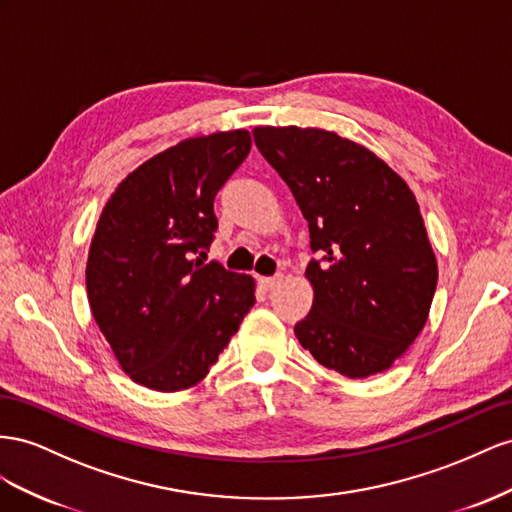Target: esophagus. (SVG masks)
Returning <instances> with one entry per match:
<instances>
[{"label": "esophagus", "instance_id": "34e87169", "mask_svg": "<svg viewBox=\"0 0 512 512\" xmlns=\"http://www.w3.org/2000/svg\"><path fill=\"white\" fill-rule=\"evenodd\" d=\"M281 283H283V274H274V276H270V279H261V285H264L266 291L281 287Z\"/></svg>", "mask_w": 512, "mask_h": 512}]
</instances>
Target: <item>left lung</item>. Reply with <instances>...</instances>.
<instances>
[{
	"instance_id": "left-lung-1",
	"label": "left lung",
	"mask_w": 512,
	"mask_h": 512,
	"mask_svg": "<svg viewBox=\"0 0 512 512\" xmlns=\"http://www.w3.org/2000/svg\"><path fill=\"white\" fill-rule=\"evenodd\" d=\"M255 145L309 221L315 300L294 332L326 369L384 373L425 328L437 261L418 201L371 150L330 130L257 126Z\"/></svg>"
}]
</instances>
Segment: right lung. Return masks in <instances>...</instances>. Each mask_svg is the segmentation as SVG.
<instances>
[{
  "instance_id": "obj_1",
  "label": "right lung",
  "mask_w": 512,
  "mask_h": 512,
  "mask_svg": "<svg viewBox=\"0 0 512 512\" xmlns=\"http://www.w3.org/2000/svg\"><path fill=\"white\" fill-rule=\"evenodd\" d=\"M251 152L246 130L180 141L126 175L102 208L87 255V300L133 382L199 384L255 304L251 276L203 261L214 197Z\"/></svg>"
}]
</instances>
